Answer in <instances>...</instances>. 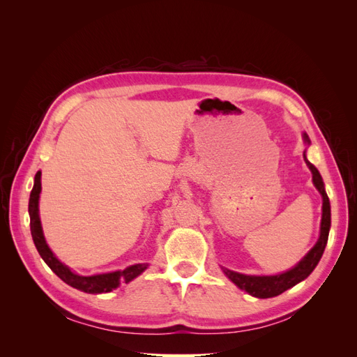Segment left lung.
<instances>
[{"mask_svg":"<svg viewBox=\"0 0 357 357\" xmlns=\"http://www.w3.org/2000/svg\"><path fill=\"white\" fill-rule=\"evenodd\" d=\"M305 142L310 143L308 135L304 134ZM304 159L307 162L308 168L312 172V183L317 188V190L321 193L323 198V214H321V225H320V236L316 245L311 248V250L307 253V256L302 259V261L295 266L291 268L290 271H286L283 274L278 275H268V277H256V275H245V274H238L229 271V269H223V273L228 275L232 282L238 286L240 289L245 290L247 294H250L252 296L256 298H273L280 294H283L284 290L294 287L298 284L302 280L307 278L312 269H314L320 261V257L325 252V247L328 243V236H329V228H331V204L329 198L325 192V186H323V180L320 172L317 168L311 164V162L307 159L304 153Z\"/></svg>","mask_w":357,"mask_h":357,"instance_id":"1","label":"left lung"}]
</instances>
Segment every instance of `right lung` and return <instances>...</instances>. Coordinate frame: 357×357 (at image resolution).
Masks as SVG:
<instances>
[{
	"label": "right lung",
	"instance_id": "add662e5",
	"mask_svg": "<svg viewBox=\"0 0 357 357\" xmlns=\"http://www.w3.org/2000/svg\"><path fill=\"white\" fill-rule=\"evenodd\" d=\"M40 192H41V172L38 171L36 174L34 188L31 190L29 207H28L29 218H31V223H29L31 235L40 256L43 257V261L49 265V268L62 280V282H66L74 289L86 291V294H107V291H112L121 283H129L131 280L138 277L147 268V264H137L132 266H128L126 269H123V271L98 274V275H91V277H83V275L71 273L66 265L58 261L55 255L52 253L49 245L46 244L45 235H43V231H41L40 218H38Z\"/></svg>",
	"mask_w": 357,
	"mask_h": 357
}]
</instances>
